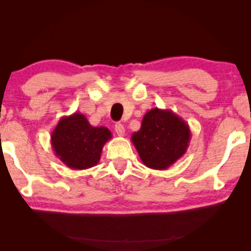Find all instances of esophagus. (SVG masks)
I'll return each mask as SVG.
<instances>
[{"label": "esophagus", "instance_id": "1", "mask_svg": "<svg viewBox=\"0 0 251 251\" xmlns=\"http://www.w3.org/2000/svg\"><path fill=\"white\" fill-rule=\"evenodd\" d=\"M115 131L118 136H124L125 135V127L123 126L121 123H117L115 125Z\"/></svg>", "mask_w": 251, "mask_h": 251}]
</instances>
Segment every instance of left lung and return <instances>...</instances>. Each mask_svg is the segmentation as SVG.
<instances>
[{
	"mask_svg": "<svg viewBox=\"0 0 251 251\" xmlns=\"http://www.w3.org/2000/svg\"><path fill=\"white\" fill-rule=\"evenodd\" d=\"M190 138L189 126L181 117L158 107L148 110L141 128L130 137L144 165L157 171H165L181 158Z\"/></svg>",
	"mask_w": 251,
	"mask_h": 251,
	"instance_id": "obj_1",
	"label": "left lung"
}]
</instances>
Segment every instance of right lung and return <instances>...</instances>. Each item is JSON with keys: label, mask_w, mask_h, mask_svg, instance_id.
Returning a JSON list of instances; mask_svg holds the SVG:
<instances>
[{"label": "right lung", "mask_w": 251, "mask_h": 251, "mask_svg": "<svg viewBox=\"0 0 251 251\" xmlns=\"http://www.w3.org/2000/svg\"><path fill=\"white\" fill-rule=\"evenodd\" d=\"M110 138L107 127L92 126L86 116L77 112L59 120L50 134V145L63 164L82 171L99 164L103 147Z\"/></svg>", "instance_id": "right-lung-1"}]
</instances>
